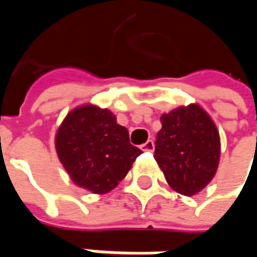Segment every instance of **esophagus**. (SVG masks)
Here are the masks:
<instances>
[{"instance_id": "esophagus-1", "label": "esophagus", "mask_w": 257, "mask_h": 257, "mask_svg": "<svg viewBox=\"0 0 257 257\" xmlns=\"http://www.w3.org/2000/svg\"><path fill=\"white\" fill-rule=\"evenodd\" d=\"M140 149H142L143 152H153V150H154L153 140H147L146 143L140 146Z\"/></svg>"}]
</instances>
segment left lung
<instances>
[{
    "instance_id": "left-lung-1",
    "label": "left lung",
    "mask_w": 257,
    "mask_h": 257,
    "mask_svg": "<svg viewBox=\"0 0 257 257\" xmlns=\"http://www.w3.org/2000/svg\"><path fill=\"white\" fill-rule=\"evenodd\" d=\"M154 159L173 190L194 196L216 174L220 137L210 115L197 104L174 108L160 117Z\"/></svg>"
}]
</instances>
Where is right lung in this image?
I'll use <instances>...</instances> for the list:
<instances>
[{"label":"right lung","mask_w":257,"mask_h":257,"mask_svg":"<svg viewBox=\"0 0 257 257\" xmlns=\"http://www.w3.org/2000/svg\"><path fill=\"white\" fill-rule=\"evenodd\" d=\"M55 150L74 184L95 194L113 190L143 153L110 110L93 104L67 114L55 134Z\"/></svg>","instance_id":"obj_1"}]
</instances>
